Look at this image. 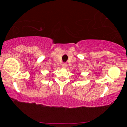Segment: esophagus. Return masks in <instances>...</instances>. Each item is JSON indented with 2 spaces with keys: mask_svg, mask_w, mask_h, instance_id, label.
Returning a JSON list of instances; mask_svg holds the SVG:
<instances>
[{
  "mask_svg": "<svg viewBox=\"0 0 127 127\" xmlns=\"http://www.w3.org/2000/svg\"><path fill=\"white\" fill-rule=\"evenodd\" d=\"M67 66V64L65 63H63L62 64V67L63 68H66Z\"/></svg>",
  "mask_w": 127,
  "mask_h": 127,
  "instance_id": "1",
  "label": "esophagus"
}]
</instances>
